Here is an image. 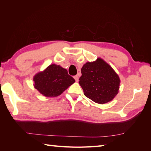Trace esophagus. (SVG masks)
<instances>
[{"instance_id":"esophagus-1","label":"esophagus","mask_w":151,"mask_h":151,"mask_svg":"<svg viewBox=\"0 0 151 151\" xmlns=\"http://www.w3.org/2000/svg\"><path fill=\"white\" fill-rule=\"evenodd\" d=\"M74 78L75 79V80H76V81H79V77H78V76L77 75H76V76H74Z\"/></svg>"}]
</instances>
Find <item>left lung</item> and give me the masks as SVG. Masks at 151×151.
Instances as JSON below:
<instances>
[{
    "label": "left lung",
    "mask_w": 151,
    "mask_h": 151,
    "mask_svg": "<svg viewBox=\"0 0 151 151\" xmlns=\"http://www.w3.org/2000/svg\"><path fill=\"white\" fill-rule=\"evenodd\" d=\"M79 83L87 98L98 104L111 101L118 94L120 79L112 67L98 58L81 68Z\"/></svg>",
    "instance_id": "obj_1"
}]
</instances>
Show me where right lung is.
<instances>
[{
    "instance_id": "1",
    "label": "right lung",
    "mask_w": 151,
    "mask_h": 151,
    "mask_svg": "<svg viewBox=\"0 0 151 151\" xmlns=\"http://www.w3.org/2000/svg\"><path fill=\"white\" fill-rule=\"evenodd\" d=\"M33 81L35 88L46 97H57L75 83L65 68L55 64L50 65L43 72L37 73Z\"/></svg>"
}]
</instances>
